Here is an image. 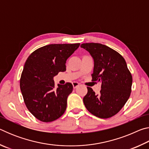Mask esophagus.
<instances>
[{"label":"esophagus","mask_w":149,"mask_h":149,"mask_svg":"<svg viewBox=\"0 0 149 149\" xmlns=\"http://www.w3.org/2000/svg\"><path fill=\"white\" fill-rule=\"evenodd\" d=\"M72 85H73V87H74V89H75V88L79 87V84H78L77 82H73Z\"/></svg>","instance_id":"34e87169"}]
</instances>
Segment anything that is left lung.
<instances>
[{
	"label": "left lung",
	"instance_id": "obj_1",
	"mask_svg": "<svg viewBox=\"0 0 149 149\" xmlns=\"http://www.w3.org/2000/svg\"><path fill=\"white\" fill-rule=\"evenodd\" d=\"M94 60L92 81L101 82L99 94L87 87L84 103L90 113L100 118H109L120 112L132 92V75L125 59L114 49L100 43H83Z\"/></svg>",
	"mask_w": 149,
	"mask_h": 149
}]
</instances>
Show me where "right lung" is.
I'll return each instance as SVG.
<instances>
[{"label": "right lung", "mask_w": 149, "mask_h": 149, "mask_svg": "<svg viewBox=\"0 0 149 149\" xmlns=\"http://www.w3.org/2000/svg\"><path fill=\"white\" fill-rule=\"evenodd\" d=\"M79 43L51 44L35 50L25 63L19 86L27 109L43 122L62 116L67 107V98L72 92L71 83L58 85L53 77L65 71L67 59Z\"/></svg>", "instance_id": "1"}]
</instances>
